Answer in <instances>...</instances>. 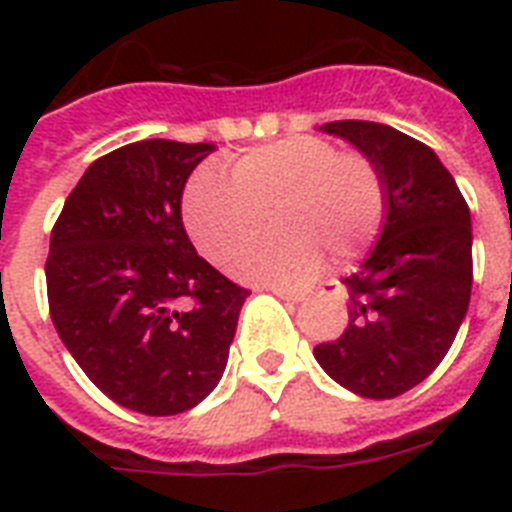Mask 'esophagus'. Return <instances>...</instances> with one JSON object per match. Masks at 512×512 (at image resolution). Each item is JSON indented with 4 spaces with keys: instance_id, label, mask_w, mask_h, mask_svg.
Wrapping results in <instances>:
<instances>
[{
    "instance_id": "obj_1",
    "label": "esophagus",
    "mask_w": 512,
    "mask_h": 512,
    "mask_svg": "<svg viewBox=\"0 0 512 512\" xmlns=\"http://www.w3.org/2000/svg\"><path fill=\"white\" fill-rule=\"evenodd\" d=\"M273 295H279L281 300H292V303H300V300H305V289H292V287H271Z\"/></svg>"
}]
</instances>
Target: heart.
Returning <instances> with one entry per match:
<instances>
[{
    "mask_svg": "<svg viewBox=\"0 0 512 512\" xmlns=\"http://www.w3.org/2000/svg\"><path fill=\"white\" fill-rule=\"evenodd\" d=\"M231 180L215 170L191 177L183 193V220L201 255L225 265L272 217L276 237L233 260L249 281L308 279L321 252L335 263L364 255L377 239L388 191L380 167L366 154L340 151L327 138H284L265 143L231 164Z\"/></svg>",
    "mask_w": 512,
    "mask_h": 512,
    "instance_id": "heart-1",
    "label": "heart"
}]
</instances>
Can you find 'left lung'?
Returning <instances> with one entry per match:
<instances>
[{
	"instance_id": "8db88e82",
	"label": "left lung",
	"mask_w": 512,
	"mask_h": 512,
	"mask_svg": "<svg viewBox=\"0 0 512 512\" xmlns=\"http://www.w3.org/2000/svg\"><path fill=\"white\" fill-rule=\"evenodd\" d=\"M348 140L385 177V225L348 287V327L321 342V369L364 398L420 385L452 348L473 287L470 209L441 159L388 124L342 119L321 127Z\"/></svg>"
}]
</instances>
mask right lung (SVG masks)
Here are the masks:
<instances>
[{
  "instance_id": "obj_1",
  "label": "right lung",
  "mask_w": 512,
  "mask_h": 512,
  "mask_svg": "<svg viewBox=\"0 0 512 512\" xmlns=\"http://www.w3.org/2000/svg\"><path fill=\"white\" fill-rule=\"evenodd\" d=\"M212 143L140 140L100 156L68 193L44 265L52 324L124 409L167 417L215 390L247 289L196 255L185 180Z\"/></svg>"
}]
</instances>
